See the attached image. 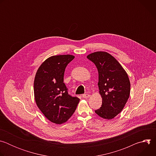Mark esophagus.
<instances>
[{
  "label": "esophagus",
  "mask_w": 156,
  "mask_h": 156,
  "mask_svg": "<svg viewBox=\"0 0 156 156\" xmlns=\"http://www.w3.org/2000/svg\"><path fill=\"white\" fill-rule=\"evenodd\" d=\"M83 98H88L89 97H90V94H84L83 96Z\"/></svg>",
  "instance_id": "obj_1"
}]
</instances>
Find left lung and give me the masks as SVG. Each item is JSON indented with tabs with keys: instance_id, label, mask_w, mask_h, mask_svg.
I'll return each mask as SVG.
<instances>
[{
	"instance_id": "1",
	"label": "left lung",
	"mask_w": 156,
	"mask_h": 156,
	"mask_svg": "<svg viewBox=\"0 0 156 156\" xmlns=\"http://www.w3.org/2000/svg\"><path fill=\"white\" fill-rule=\"evenodd\" d=\"M98 70V86L102 99L101 107L95 110L99 117L112 119L125 107L130 93V82L119 62L105 52H96L87 56Z\"/></svg>"
}]
</instances>
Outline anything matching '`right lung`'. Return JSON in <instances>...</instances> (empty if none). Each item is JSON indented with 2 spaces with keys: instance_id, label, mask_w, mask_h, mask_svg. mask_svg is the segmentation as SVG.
<instances>
[{
  "instance_id": "1",
  "label": "right lung",
  "mask_w": 156,
  "mask_h": 156,
  "mask_svg": "<svg viewBox=\"0 0 156 156\" xmlns=\"http://www.w3.org/2000/svg\"><path fill=\"white\" fill-rule=\"evenodd\" d=\"M74 58L72 55L52 56L41 65L35 76L36 103L44 116L56 124L67 121L80 101L79 98L69 94L63 83L66 66Z\"/></svg>"
}]
</instances>
